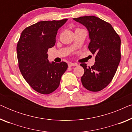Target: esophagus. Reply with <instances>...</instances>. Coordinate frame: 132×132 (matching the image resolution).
Listing matches in <instances>:
<instances>
[{
	"instance_id": "34e87169",
	"label": "esophagus",
	"mask_w": 132,
	"mask_h": 132,
	"mask_svg": "<svg viewBox=\"0 0 132 132\" xmlns=\"http://www.w3.org/2000/svg\"><path fill=\"white\" fill-rule=\"evenodd\" d=\"M68 67H73V66H76L77 65V64H76V63H72V62H69L68 64Z\"/></svg>"
}]
</instances>
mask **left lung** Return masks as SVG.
I'll list each match as a JSON object with an SVG mask.
<instances>
[{"label": "left lung", "mask_w": 132, "mask_h": 132, "mask_svg": "<svg viewBox=\"0 0 132 132\" xmlns=\"http://www.w3.org/2000/svg\"><path fill=\"white\" fill-rule=\"evenodd\" d=\"M87 29L91 39L88 48L95 55V64L87 67L81 64L84 74L81 77L84 88L100 91L110 84L121 60V39L110 23L95 16L74 18Z\"/></svg>", "instance_id": "8db88e82"}]
</instances>
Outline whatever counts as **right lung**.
Here are the masks:
<instances>
[{
  "mask_svg": "<svg viewBox=\"0 0 132 132\" xmlns=\"http://www.w3.org/2000/svg\"><path fill=\"white\" fill-rule=\"evenodd\" d=\"M67 19L42 21L27 27L17 45L19 67L30 87L42 94L53 93L59 87L66 62L48 61L47 51L56 43L57 30Z\"/></svg>",
  "mask_w": 132,
  "mask_h": 132,
  "instance_id": "1",
  "label": "right lung"
}]
</instances>
